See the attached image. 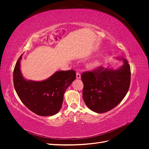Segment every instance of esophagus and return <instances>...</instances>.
I'll return each instance as SVG.
<instances>
[{"instance_id": "esophagus-1", "label": "esophagus", "mask_w": 149, "mask_h": 149, "mask_svg": "<svg viewBox=\"0 0 149 149\" xmlns=\"http://www.w3.org/2000/svg\"><path fill=\"white\" fill-rule=\"evenodd\" d=\"M76 78L80 79L81 78V74L79 72H76Z\"/></svg>"}]
</instances>
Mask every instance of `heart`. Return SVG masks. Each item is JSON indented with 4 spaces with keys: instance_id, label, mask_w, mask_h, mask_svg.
<instances>
[{
    "instance_id": "obj_1",
    "label": "heart",
    "mask_w": 149,
    "mask_h": 149,
    "mask_svg": "<svg viewBox=\"0 0 149 149\" xmlns=\"http://www.w3.org/2000/svg\"><path fill=\"white\" fill-rule=\"evenodd\" d=\"M98 65V62L97 61H96V62H94V63L93 64V66H97Z\"/></svg>"
}]
</instances>
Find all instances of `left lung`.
I'll return each instance as SVG.
<instances>
[{
  "mask_svg": "<svg viewBox=\"0 0 149 149\" xmlns=\"http://www.w3.org/2000/svg\"><path fill=\"white\" fill-rule=\"evenodd\" d=\"M116 70L99 66L82 73L83 97L86 105L97 113L113 109L123 101L130 84V68L127 60Z\"/></svg>",
  "mask_w": 149,
  "mask_h": 149,
  "instance_id": "left-lung-1",
  "label": "left lung"
}]
</instances>
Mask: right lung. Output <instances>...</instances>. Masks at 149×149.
<instances>
[{"mask_svg": "<svg viewBox=\"0 0 149 149\" xmlns=\"http://www.w3.org/2000/svg\"><path fill=\"white\" fill-rule=\"evenodd\" d=\"M18 59L13 70V85L20 100L36 114L42 116L55 115L59 111L67 88L76 79V71H59L43 81H26L22 76Z\"/></svg>", "mask_w": 149, "mask_h": 149, "instance_id": "1", "label": "right lung"}]
</instances>
